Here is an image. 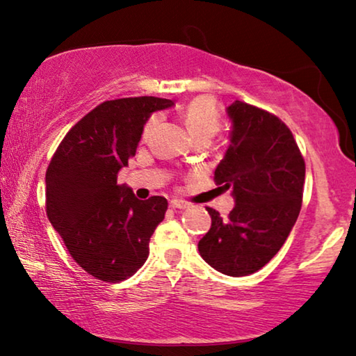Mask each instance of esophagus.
<instances>
[{"mask_svg": "<svg viewBox=\"0 0 356 356\" xmlns=\"http://www.w3.org/2000/svg\"><path fill=\"white\" fill-rule=\"evenodd\" d=\"M171 208L172 209H187L188 208V203H185L182 200H171Z\"/></svg>", "mask_w": 356, "mask_h": 356, "instance_id": "34e87169", "label": "esophagus"}]
</instances>
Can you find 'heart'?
<instances>
[{
  "label": "heart",
  "instance_id": "obj_1",
  "mask_svg": "<svg viewBox=\"0 0 356 356\" xmlns=\"http://www.w3.org/2000/svg\"><path fill=\"white\" fill-rule=\"evenodd\" d=\"M185 126L193 139H211L220 129V116L214 100L200 95L193 99L184 110ZM156 124V118H152L145 126V136Z\"/></svg>",
  "mask_w": 356,
  "mask_h": 356
}]
</instances>
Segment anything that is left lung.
Here are the masks:
<instances>
[{"instance_id":"1","label":"left lung","mask_w":356,"mask_h":356,"mask_svg":"<svg viewBox=\"0 0 356 356\" xmlns=\"http://www.w3.org/2000/svg\"><path fill=\"white\" fill-rule=\"evenodd\" d=\"M232 129L214 179L232 190L227 219L206 208L211 229L198 243L200 256L217 272L246 277L270 262L297 220L305 163L289 127L277 116L235 100L225 108Z\"/></svg>"}]
</instances>
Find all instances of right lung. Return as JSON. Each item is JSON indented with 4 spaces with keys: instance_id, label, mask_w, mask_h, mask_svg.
<instances>
[{
    "instance_id": "obj_1",
    "label": "right lung",
    "mask_w": 356,
    "mask_h": 356,
    "mask_svg": "<svg viewBox=\"0 0 356 356\" xmlns=\"http://www.w3.org/2000/svg\"><path fill=\"white\" fill-rule=\"evenodd\" d=\"M171 107L172 100L147 95L107 100L68 131L47 168V219L75 262L100 281L134 275L164 219L166 198L139 200L116 179L153 111Z\"/></svg>"
}]
</instances>
